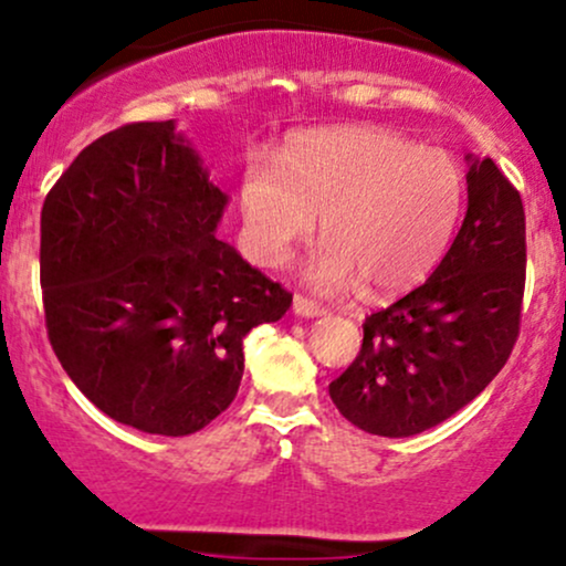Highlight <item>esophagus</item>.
<instances>
[{
  "mask_svg": "<svg viewBox=\"0 0 566 566\" xmlns=\"http://www.w3.org/2000/svg\"><path fill=\"white\" fill-rule=\"evenodd\" d=\"M292 308H295V314H301V316L327 314V308H324L322 303H316L314 297H308V295H295V301H292Z\"/></svg>",
  "mask_w": 566,
  "mask_h": 566,
  "instance_id": "34e87169",
  "label": "esophagus"
}]
</instances>
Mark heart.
Returning a JSON list of instances; mask_svg holds the SVG:
<instances>
[{
	"label": "heart",
	"instance_id": "obj_1",
	"mask_svg": "<svg viewBox=\"0 0 566 566\" xmlns=\"http://www.w3.org/2000/svg\"><path fill=\"white\" fill-rule=\"evenodd\" d=\"M465 201V172L444 148L388 127L316 129L274 161L252 157L239 184L247 239L269 265L308 242L322 216L324 247L311 282L346 292L405 290L444 255Z\"/></svg>",
	"mask_w": 566,
	"mask_h": 566
}]
</instances>
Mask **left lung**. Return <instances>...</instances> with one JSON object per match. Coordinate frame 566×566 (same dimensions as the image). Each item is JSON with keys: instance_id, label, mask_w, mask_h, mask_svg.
Returning <instances> with one entry per match:
<instances>
[{"instance_id": "obj_1", "label": "left lung", "mask_w": 566, "mask_h": 566, "mask_svg": "<svg viewBox=\"0 0 566 566\" xmlns=\"http://www.w3.org/2000/svg\"><path fill=\"white\" fill-rule=\"evenodd\" d=\"M469 210L420 287L369 314L359 354L329 396L375 437H412L452 418L509 361L527 279L524 205L490 157L471 159Z\"/></svg>"}]
</instances>
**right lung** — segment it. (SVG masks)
I'll return each mask as SVG.
<instances>
[{
  "label": "right lung",
  "mask_w": 566,
  "mask_h": 566,
  "mask_svg": "<svg viewBox=\"0 0 566 566\" xmlns=\"http://www.w3.org/2000/svg\"><path fill=\"white\" fill-rule=\"evenodd\" d=\"M229 197L172 119L82 148L42 205L44 324L76 388L116 423L186 437L229 409L244 337L292 292L216 239Z\"/></svg>",
  "instance_id": "right-lung-1"
}]
</instances>
